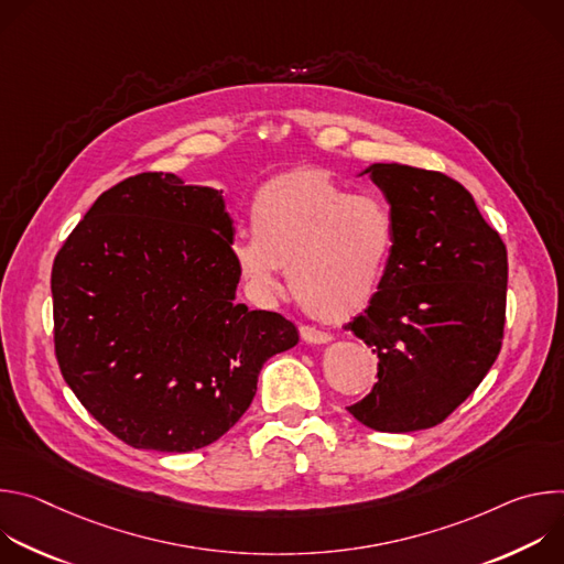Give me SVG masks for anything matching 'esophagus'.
Here are the masks:
<instances>
[{
    "label": "esophagus",
    "instance_id": "1",
    "mask_svg": "<svg viewBox=\"0 0 564 564\" xmlns=\"http://www.w3.org/2000/svg\"><path fill=\"white\" fill-rule=\"evenodd\" d=\"M299 333H301V339H303L305 344H328V341L333 339L326 330H316V328H312V326H301Z\"/></svg>",
    "mask_w": 564,
    "mask_h": 564
}]
</instances>
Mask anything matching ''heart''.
<instances>
[{"instance_id": "obj_1", "label": "heart", "mask_w": 564, "mask_h": 564, "mask_svg": "<svg viewBox=\"0 0 564 564\" xmlns=\"http://www.w3.org/2000/svg\"><path fill=\"white\" fill-rule=\"evenodd\" d=\"M252 234L231 243L238 274L261 299L288 285L321 318L366 307L394 252L397 223L375 194H350L318 170H299L261 185L250 205Z\"/></svg>"}]
</instances>
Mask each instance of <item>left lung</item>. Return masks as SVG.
Returning <instances> with one entry per match:
<instances>
[{
  "label": "left lung",
  "instance_id": "1",
  "mask_svg": "<svg viewBox=\"0 0 564 564\" xmlns=\"http://www.w3.org/2000/svg\"><path fill=\"white\" fill-rule=\"evenodd\" d=\"M361 174L383 192L397 240L381 288L346 326L379 357L377 383L348 413L381 433L431 429L500 355L507 248L457 181L397 163Z\"/></svg>",
  "mask_w": 564,
  "mask_h": 564
}]
</instances>
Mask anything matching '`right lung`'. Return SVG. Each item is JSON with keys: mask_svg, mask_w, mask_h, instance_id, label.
Listing matches in <instances>:
<instances>
[{"mask_svg": "<svg viewBox=\"0 0 564 564\" xmlns=\"http://www.w3.org/2000/svg\"><path fill=\"white\" fill-rule=\"evenodd\" d=\"M223 189L138 174L77 223L51 274L55 355L83 406L133 448L189 453L223 437L292 321L236 303Z\"/></svg>", "mask_w": 564, "mask_h": 564, "instance_id": "add662e5", "label": "right lung"}]
</instances>
